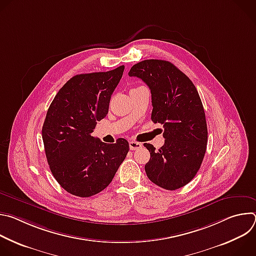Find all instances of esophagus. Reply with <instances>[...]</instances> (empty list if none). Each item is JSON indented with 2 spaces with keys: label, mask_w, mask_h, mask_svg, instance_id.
I'll return each mask as SVG.
<instances>
[{
  "label": "esophagus",
  "mask_w": 256,
  "mask_h": 256,
  "mask_svg": "<svg viewBox=\"0 0 256 256\" xmlns=\"http://www.w3.org/2000/svg\"><path fill=\"white\" fill-rule=\"evenodd\" d=\"M142 147V144L138 142H134V140L130 142V150H138V149H140Z\"/></svg>",
  "instance_id": "1"
}]
</instances>
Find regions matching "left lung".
Listing matches in <instances>:
<instances>
[{"mask_svg": "<svg viewBox=\"0 0 256 256\" xmlns=\"http://www.w3.org/2000/svg\"><path fill=\"white\" fill-rule=\"evenodd\" d=\"M130 77L142 79L152 94V122L163 124L165 144L157 151L144 144L151 158L144 165L156 186L175 190L186 186L200 168L208 144L204 106L190 79L173 64L146 60L134 64Z\"/></svg>", "mask_w": 256, "mask_h": 256, "instance_id": "left-lung-1", "label": "left lung"}]
</instances>
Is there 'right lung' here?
I'll return each instance as SVG.
<instances>
[{
	"mask_svg": "<svg viewBox=\"0 0 256 256\" xmlns=\"http://www.w3.org/2000/svg\"><path fill=\"white\" fill-rule=\"evenodd\" d=\"M124 70L76 75L50 105L42 126L46 159L56 180L72 196L89 198L106 188L130 150L124 138L108 144L91 136L108 112Z\"/></svg>",
	"mask_w": 256,
	"mask_h": 256,
	"instance_id": "right-lung-1",
	"label": "right lung"
}]
</instances>
